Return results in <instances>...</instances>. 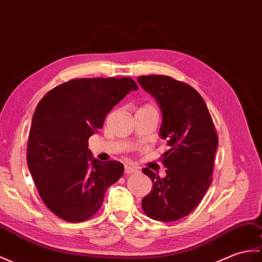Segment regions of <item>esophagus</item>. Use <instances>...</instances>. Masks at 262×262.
<instances>
[{"instance_id": "34e87169", "label": "esophagus", "mask_w": 262, "mask_h": 262, "mask_svg": "<svg viewBox=\"0 0 262 262\" xmlns=\"http://www.w3.org/2000/svg\"><path fill=\"white\" fill-rule=\"evenodd\" d=\"M138 172V169L135 166H132V165H126L125 166V173L126 174H133V173H136Z\"/></svg>"}]
</instances>
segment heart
I'll list each match as a JSON object with an SVG mask.
<instances>
[{"mask_svg": "<svg viewBox=\"0 0 262 262\" xmlns=\"http://www.w3.org/2000/svg\"><path fill=\"white\" fill-rule=\"evenodd\" d=\"M139 111H145V112H155L156 113V109L153 105H149V103H147V105H144L142 106L141 108H139Z\"/></svg>", "mask_w": 262, "mask_h": 262, "instance_id": "1", "label": "heart"}]
</instances>
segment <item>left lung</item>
Segmentation results:
<instances>
[{
	"label": "left lung",
	"instance_id": "obj_1",
	"mask_svg": "<svg viewBox=\"0 0 262 262\" xmlns=\"http://www.w3.org/2000/svg\"><path fill=\"white\" fill-rule=\"evenodd\" d=\"M137 81L159 103L160 136L168 146L161 159L167 168L165 178L143 169L153 188L142 200V208L153 220H180L196 208L211 185L219 144L213 120L202 97L187 83L160 75L138 77Z\"/></svg>",
	"mask_w": 262,
	"mask_h": 262
}]
</instances>
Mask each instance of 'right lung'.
Returning a JSON list of instances; mask_svg holds the SVG:
<instances>
[{"label": "right lung", "mask_w": 262, "mask_h": 262, "mask_svg": "<svg viewBox=\"0 0 262 262\" xmlns=\"http://www.w3.org/2000/svg\"><path fill=\"white\" fill-rule=\"evenodd\" d=\"M137 89L127 77L72 79L49 91L36 106L28 166L41 200L62 220L93 216L107 188L123 175L120 162L94 159L88 139L102 128L106 115Z\"/></svg>", "instance_id": "add662e5"}]
</instances>
